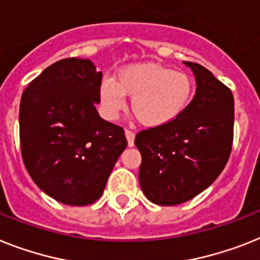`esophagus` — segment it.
Here are the masks:
<instances>
[{"label":"esophagus","instance_id":"34e87169","mask_svg":"<svg viewBox=\"0 0 260 260\" xmlns=\"http://www.w3.org/2000/svg\"><path fill=\"white\" fill-rule=\"evenodd\" d=\"M125 134H126V139H127V145L130 146V147H132V146H134V138H135L134 132H132V130L126 128Z\"/></svg>","mask_w":260,"mask_h":260}]
</instances>
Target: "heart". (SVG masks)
Returning a JSON list of instances; mask_svg holds the SVG:
<instances>
[{"instance_id":"heart-1","label":"heart","mask_w":260,"mask_h":260,"mask_svg":"<svg viewBox=\"0 0 260 260\" xmlns=\"http://www.w3.org/2000/svg\"><path fill=\"white\" fill-rule=\"evenodd\" d=\"M194 95V81L186 72L156 63L132 65L119 70L115 81L104 78L100 101L104 114L115 119L132 98L133 114L146 127H159L177 119Z\"/></svg>"}]
</instances>
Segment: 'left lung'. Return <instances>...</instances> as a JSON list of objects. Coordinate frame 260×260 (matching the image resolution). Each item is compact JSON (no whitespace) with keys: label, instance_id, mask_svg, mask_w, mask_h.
Segmentation results:
<instances>
[{"label":"left lung","instance_id":"1","mask_svg":"<svg viewBox=\"0 0 260 260\" xmlns=\"http://www.w3.org/2000/svg\"><path fill=\"white\" fill-rule=\"evenodd\" d=\"M197 81L194 98L177 119L139 132L135 146L142 155L139 184L150 202H187L219 177L234 139L231 90L203 66L184 62Z\"/></svg>","mask_w":260,"mask_h":260}]
</instances>
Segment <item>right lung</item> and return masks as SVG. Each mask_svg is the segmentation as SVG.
<instances>
[{"mask_svg":"<svg viewBox=\"0 0 260 260\" xmlns=\"http://www.w3.org/2000/svg\"><path fill=\"white\" fill-rule=\"evenodd\" d=\"M102 72L90 59L55 62L27 85L19 105V142L38 187L69 206L101 198L127 141L121 126L100 117Z\"/></svg>","mask_w":260,"mask_h":260,"instance_id":"add662e5","label":"right lung"}]
</instances>
